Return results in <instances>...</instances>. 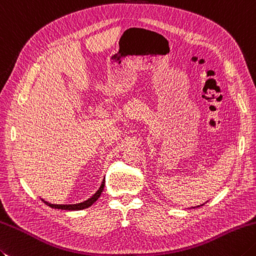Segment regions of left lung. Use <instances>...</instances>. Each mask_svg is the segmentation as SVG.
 Listing matches in <instances>:
<instances>
[{"label":"left lung","mask_w":256,"mask_h":256,"mask_svg":"<svg viewBox=\"0 0 256 256\" xmlns=\"http://www.w3.org/2000/svg\"><path fill=\"white\" fill-rule=\"evenodd\" d=\"M203 205V204H202ZM202 205H198V206H195V208H200V206H202Z\"/></svg>","instance_id":"left-lung-1"}]
</instances>
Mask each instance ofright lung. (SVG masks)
Returning a JSON list of instances; mask_svg holds the SVG:
<instances>
[{
	"instance_id": "obj_1",
	"label": "right lung",
	"mask_w": 256,
	"mask_h": 256,
	"mask_svg": "<svg viewBox=\"0 0 256 256\" xmlns=\"http://www.w3.org/2000/svg\"><path fill=\"white\" fill-rule=\"evenodd\" d=\"M104 185H105V180H103V182L101 184V186L98 190L96 192H95L91 198H88L86 201L81 202V203H78V204H51L46 201H44L43 198H41L42 201L48 205V206L52 208H58V210H65V211H80V210H84V208H88L91 206V205L96 202L98 198L101 196V194L104 190Z\"/></svg>"
}]
</instances>
